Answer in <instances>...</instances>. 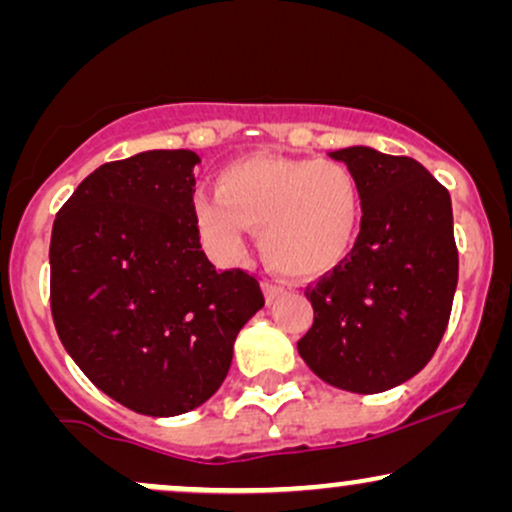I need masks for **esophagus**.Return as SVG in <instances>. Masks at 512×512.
Masks as SVG:
<instances>
[{
  "label": "esophagus",
  "instance_id": "esophagus-1",
  "mask_svg": "<svg viewBox=\"0 0 512 512\" xmlns=\"http://www.w3.org/2000/svg\"><path fill=\"white\" fill-rule=\"evenodd\" d=\"M262 291H264V301H267V303H274L276 298L284 296V286L272 284V281H264V284H262Z\"/></svg>",
  "mask_w": 512,
  "mask_h": 512
}]
</instances>
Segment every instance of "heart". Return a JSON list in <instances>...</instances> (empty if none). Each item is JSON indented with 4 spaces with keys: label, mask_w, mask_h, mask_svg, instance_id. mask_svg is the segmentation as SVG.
Returning <instances> with one entry per match:
<instances>
[{
    "label": "heart",
    "mask_w": 512,
    "mask_h": 512,
    "mask_svg": "<svg viewBox=\"0 0 512 512\" xmlns=\"http://www.w3.org/2000/svg\"><path fill=\"white\" fill-rule=\"evenodd\" d=\"M192 211L216 255H240L248 228H257L267 267L308 279L330 272L354 250L363 190L339 161L245 156L221 170L216 190L197 192Z\"/></svg>",
    "instance_id": "obj_1"
}]
</instances>
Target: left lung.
Instances as JSON below:
<instances>
[{"instance_id": "obj_1", "label": "left lung", "mask_w": 512, "mask_h": 512, "mask_svg": "<svg viewBox=\"0 0 512 512\" xmlns=\"http://www.w3.org/2000/svg\"><path fill=\"white\" fill-rule=\"evenodd\" d=\"M363 190L361 233L305 296L313 327L298 354L327 385L375 395L407 383L443 339L457 289L448 190L419 161L373 146L330 151Z\"/></svg>"}]
</instances>
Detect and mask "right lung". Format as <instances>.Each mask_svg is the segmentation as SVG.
<instances>
[{"mask_svg": "<svg viewBox=\"0 0 512 512\" xmlns=\"http://www.w3.org/2000/svg\"><path fill=\"white\" fill-rule=\"evenodd\" d=\"M197 163L190 149L103 163L52 226L50 305L64 349L98 390L146 416L202 407L264 305L255 276L204 255Z\"/></svg>", "mask_w": 512, "mask_h": 512, "instance_id": "right-lung-1", "label": "right lung"}]
</instances>
